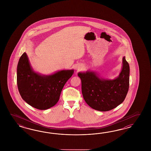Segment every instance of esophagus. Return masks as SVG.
<instances>
[{
    "instance_id": "esophagus-1",
    "label": "esophagus",
    "mask_w": 151,
    "mask_h": 151,
    "mask_svg": "<svg viewBox=\"0 0 151 151\" xmlns=\"http://www.w3.org/2000/svg\"><path fill=\"white\" fill-rule=\"evenodd\" d=\"M81 68V66H78V69L79 70V69H80Z\"/></svg>"
}]
</instances>
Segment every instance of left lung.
Returning a JSON list of instances; mask_svg holds the SVG:
<instances>
[{"label": "left lung", "instance_id": "obj_1", "mask_svg": "<svg viewBox=\"0 0 151 151\" xmlns=\"http://www.w3.org/2000/svg\"><path fill=\"white\" fill-rule=\"evenodd\" d=\"M83 97L94 110L108 111L116 108L124 100L129 81V66L124 56L122 70L113 80L104 79L95 71L80 72Z\"/></svg>", "mask_w": 151, "mask_h": 151}]
</instances>
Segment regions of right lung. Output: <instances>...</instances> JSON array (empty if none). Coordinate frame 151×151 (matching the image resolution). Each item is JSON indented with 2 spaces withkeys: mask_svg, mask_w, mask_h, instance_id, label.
Here are the masks:
<instances>
[{
  "mask_svg": "<svg viewBox=\"0 0 151 151\" xmlns=\"http://www.w3.org/2000/svg\"><path fill=\"white\" fill-rule=\"evenodd\" d=\"M73 72V70H63L49 75L37 73L24 52L17 66L19 91L29 105L39 110H47L57 104L63 88Z\"/></svg>",
  "mask_w": 151,
  "mask_h": 151,
  "instance_id": "obj_1",
  "label": "right lung"
}]
</instances>
